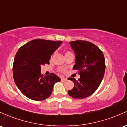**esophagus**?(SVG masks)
<instances>
[{
  "instance_id": "34e87169",
  "label": "esophagus",
  "mask_w": 127,
  "mask_h": 127,
  "mask_svg": "<svg viewBox=\"0 0 127 127\" xmlns=\"http://www.w3.org/2000/svg\"><path fill=\"white\" fill-rule=\"evenodd\" d=\"M61 81L66 82V81H67V79H66V78H64V77H61Z\"/></svg>"
}]
</instances>
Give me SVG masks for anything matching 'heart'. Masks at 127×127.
<instances>
[{
    "label": "heart",
    "mask_w": 127,
    "mask_h": 127,
    "mask_svg": "<svg viewBox=\"0 0 127 127\" xmlns=\"http://www.w3.org/2000/svg\"><path fill=\"white\" fill-rule=\"evenodd\" d=\"M69 53H71L69 52H66L65 55H67V54H69Z\"/></svg>",
    "instance_id": "1"
}]
</instances>
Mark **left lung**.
<instances>
[{
	"mask_svg": "<svg viewBox=\"0 0 127 127\" xmlns=\"http://www.w3.org/2000/svg\"><path fill=\"white\" fill-rule=\"evenodd\" d=\"M75 55L73 69L79 70L80 78H69L74 86L68 91L74 98L82 99L90 96L98 89L104 75L106 64L103 53L96 45L86 41L69 42Z\"/></svg>",
	"mask_w": 127,
	"mask_h": 127,
	"instance_id": "obj_1",
	"label": "left lung"
}]
</instances>
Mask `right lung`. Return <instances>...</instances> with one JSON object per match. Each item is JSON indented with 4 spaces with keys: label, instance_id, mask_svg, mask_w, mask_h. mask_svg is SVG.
Listing matches in <instances>:
<instances>
[{
    "label": "right lung",
    "instance_id": "1",
    "mask_svg": "<svg viewBox=\"0 0 127 127\" xmlns=\"http://www.w3.org/2000/svg\"><path fill=\"white\" fill-rule=\"evenodd\" d=\"M62 41L36 39L29 41L18 49L13 63L15 85L26 97L42 101L49 97L55 83L61 79L55 74L44 77L41 65L50 64L52 54Z\"/></svg>",
    "mask_w": 127,
    "mask_h": 127
}]
</instances>
